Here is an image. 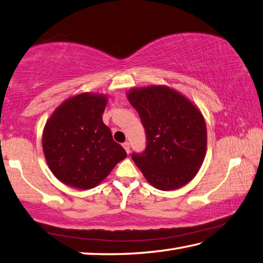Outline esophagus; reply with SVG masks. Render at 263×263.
I'll return each mask as SVG.
<instances>
[{
	"mask_svg": "<svg viewBox=\"0 0 263 263\" xmlns=\"http://www.w3.org/2000/svg\"><path fill=\"white\" fill-rule=\"evenodd\" d=\"M123 148L125 149V152H126L127 154L130 153V143H128V142H124V143H123Z\"/></svg>",
	"mask_w": 263,
	"mask_h": 263,
	"instance_id": "esophagus-1",
	"label": "esophagus"
}]
</instances>
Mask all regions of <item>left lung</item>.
I'll return each mask as SVG.
<instances>
[{"label":"left lung","instance_id":"1","mask_svg":"<svg viewBox=\"0 0 263 263\" xmlns=\"http://www.w3.org/2000/svg\"><path fill=\"white\" fill-rule=\"evenodd\" d=\"M127 99L145 127L147 147L132 159L147 181L174 190L196 176L206 154V124L198 108L165 85L133 87Z\"/></svg>","mask_w":263,"mask_h":263}]
</instances>
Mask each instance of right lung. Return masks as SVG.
Instances as JSON below:
<instances>
[{"mask_svg":"<svg viewBox=\"0 0 263 263\" xmlns=\"http://www.w3.org/2000/svg\"><path fill=\"white\" fill-rule=\"evenodd\" d=\"M106 105V95L84 92L65 100L45 123V161L67 186L95 188L126 157L124 148L114 141L102 122Z\"/></svg>","mask_w":263,"mask_h":263,"instance_id":"right-lung-1","label":"right lung"}]
</instances>
